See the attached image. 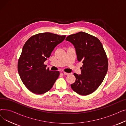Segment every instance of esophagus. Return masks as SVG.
I'll return each mask as SVG.
<instances>
[{"instance_id": "1", "label": "esophagus", "mask_w": 126, "mask_h": 126, "mask_svg": "<svg viewBox=\"0 0 126 126\" xmlns=\"http://www.w3.org/2000/svg\"><path fill=\"white\" fill-rule=\"evenodd\" d=\"M63 75H65V76H68V75H69V73H67V72H63Z\"/></svg>"}]
</instances>
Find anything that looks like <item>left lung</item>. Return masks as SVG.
<instances>
[{
    "mask_svg": "<svg viewBox=\"0 0 126 126\" xmlns=\"http://www.w3.org/2000/svg\"><path fill=\"white\" fill-rule=\"evenodd\" d=\"M74 45L78 62L83 64L81 74H74L76 80L71 84L77 94L86 95L100 86L108 70L107 57L99 40L86 32H80L66 38Z\"/></svg>",
    "mask_w": 126,
    "mask_h": 126,
    "instance_id": "8db88e82",
    "label": "left lung"
}]
</instances>
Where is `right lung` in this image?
Returning <instances> with one entry per match:
<instances>
[{
	"mask_svg": "<svg viewBox=\"0 0 126 126\" xmlns=\"http://www.w3.org/2000/svg\"><path fill=\"white\" fill-rule=\"evenodd\" d=\"M66 36L43 32L32 36L24 44L18 62V71L29 90L41 94L49 91L59 76V71L46 69L44 62Z\"/></svg>",
	"mask_w": 126,
	"mask_h": 126,
	"instance_id": "1",
	"label": "right lung"
}]
</instances>
